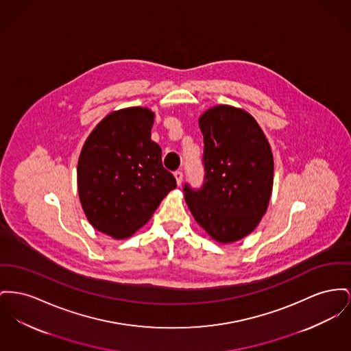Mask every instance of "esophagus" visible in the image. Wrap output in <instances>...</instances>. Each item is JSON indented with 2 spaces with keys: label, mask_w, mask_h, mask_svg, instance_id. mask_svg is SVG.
<instances>
[{
  "label": "esophagus",
  "mask_w": 351,
  "mask_h": 351,
  "mask_svg": "<svg viewBox=\"0 0 351 351\" xmlns=\"http://www.w3.org/2000/svg\"><path fill=\"white\" fill-rule=\"evenodd\" d=\"M173 176H175V179H176L178 186H182V183H183V172H182V171H176V172L173 173Z\"/></svg>",
  "instance_id": "esophagus-1"
}]
</instances>
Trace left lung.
<instances>
[{"label": "left lung", "instance_id": "8db88e82", "mask_svg": "<svg viewBox=\"0 0 351 351\" xmlns=\"http://www.w3.org/2000/svg\"><path fill=\"white\" fill-rule=\"evenodd\" d=\"M199 125L206 176L202 189L184 186L186 206L213 240L234 243L252 233L268 209L273 154L264 131L243 108L210 107Z\"/></svg>", "mask_w": 351, "mask_h": 351}]
</instances>
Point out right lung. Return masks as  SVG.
<instances>
[{"label":"right lung","instance_id":"1","mask_svg":"<svg viewBox=\"0 0 351 351\" xmlns=\"http://www.w3.org/2000/svg\"><path fill=\"white\" fill-rule=\"evenodd\" d=\"M155 114L147 107L110 112L86 139L77 168L88 223L112 239H127L151 219L176 180L151 141Z\"/></svg>","mask_w":351,"mask_h":351}]
</instances>
